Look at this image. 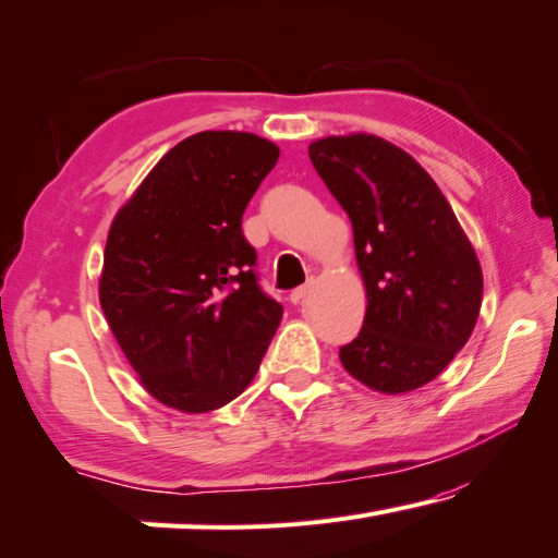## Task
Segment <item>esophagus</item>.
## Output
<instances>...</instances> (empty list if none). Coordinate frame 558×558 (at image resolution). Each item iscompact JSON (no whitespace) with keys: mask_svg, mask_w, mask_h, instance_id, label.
Here are the masks:
<instances>
[{"mask_svg":"<svg viewBox=\"0 0 558 558\" xmlns=\"http://www.w3.org/2000/svg\"><path fill=\"white\" fill-rule=\"evenodd\" d=\"M307 290H311V286H300V288H295L293 293H290V303H293V305L303 303L305 295H307Z\"/></svg>","mask_w":558,"mask_h":558,"instance_id":"34e87169","label":"esophagus"}]
</instances>
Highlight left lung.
Segmentation results:
<instances>
[{
    "instance_id": "left-lung-1",
    "label": "left lung",
    "mask_w": 558,
    "mask_h": 558,
    "mask_svg": "<svg viewBox=\"0 0 558 558\" xmlns=\"http://www.w3.org/2000/svg\"><path fill=\"white\" fill-rule=\"evenodd\" d=\"M307 154L350 216L367 290L342 367L375 392L417 390L454 360L480 317L484 282L470 238L432 175L390 141L327 136Z\"/></svg>"
}]
</instances>
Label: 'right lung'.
<instances>
[{
    "mask_svg": "<svg viewBox=\"0 0 558 558\" xmlns=\"http://www.w3.org/2000/svg\"><path fill=\"white\" fill-rule=\"evenodd\" d=\"M280 148L245 131L175 144L113 218L101 311L144 390L198 414L235 400L258 373L282 305L255 276L243 210Z\"/></svg>",
    "mask_w": 558,
    "mask_h": 558,
    "instance_id": "obj_1",
    "label": "right lung"
}]
</instances>
